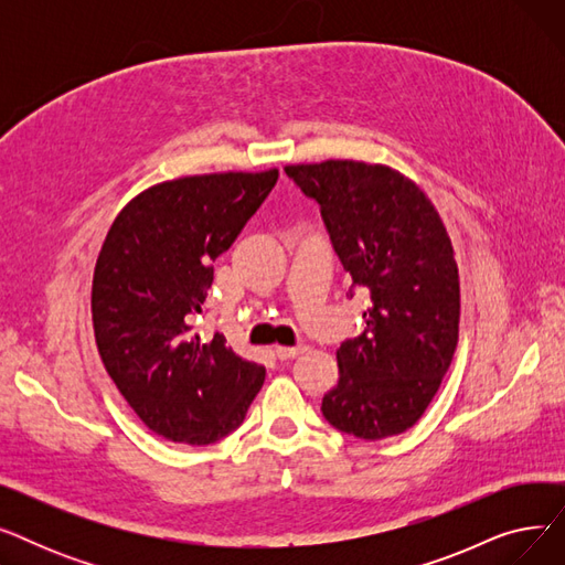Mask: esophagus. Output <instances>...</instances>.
Here are the masks:
<instances>
[{
  "label": "esophagus",
  "instance_id": "obj_1",
  "mask_svg": "<svg viewBox=\"0 0 565 565\" xmlns=\"http://www.w3.org/2000/svg\"><path fill=\"white\" fill-rule=\"evenodd\" d=\"M305 352V348L302 345H295V348H275L273 350V354L277 360H281V362H286V360H292V358H298V354H302Z\"/></svg>",
  "mask_w": 565,
  "mask_h": 565
}]
</instances>
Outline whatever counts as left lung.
<instances>
[{
	"mask_svg": "<svg viewBox=\"0 0 565 565\" xmlns=\"http://www.w3.org/2000/svg\"><path fill=\"white\" fill-rule=\"evenodd\" d=\"M320 205L330 243L366 288V328L337 350L339 384L322 417L360 439L401 435L422 419L458 345L460 281L449 233L428 196L390 167L352 160L284 169Z\"/></svg>",
	"mask_w": 565,
	"mask_h": 565,
	"instance_id": "8db88e82",
	"label": "left lung"
}]
</instances>
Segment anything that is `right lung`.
<instances>
[{
  "mask_svg": "<svg viewBox=\"0 0 565 565\" xmlns=\"http://www.w3.org/2000/svg\"><path fill=\"white\" fill-rule=\"evenodd\" d=\"M279 171L207 173L160 183L114 220L94 273L92 313L103 364L156 435L205 447L233 433L265 369L226 339L199 337L224 254L277 185Z\"/></svg>",
  "mask_w": 565,
  "mask_h": 565,
  "instance_id": "obj_1",
  "label": "right lung"
}]
</instances>
